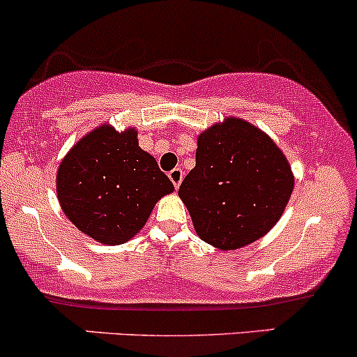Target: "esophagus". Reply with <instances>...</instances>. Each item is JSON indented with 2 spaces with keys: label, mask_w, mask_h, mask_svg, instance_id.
<instances>
[{
  "label": "esophagus",
  "mask_w": 357,
  "mask_h": 357,
  "mask_svg": "<svg viewBox=\"0 0 357 357\" xmlns=\"http://www.w3.org/2000/svg\"><path fill=\"white\" fill-rule=\"evenodd\" d=\"M168 177H170L172 183H174L175 189H178L180 183H182V180H183V172H182V168H174V170H172L170 174H168Z\"/></svg>",
  "instance_id": "34e87169"
}]
</instances>
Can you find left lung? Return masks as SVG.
Masks as SVG:
<instances>
[{
    "instance_id": "8db88e82",
    "label": "left lung",
    "mask_w": 357,
    "mask_h": 357,
    "mask_svg": "<svg viewBox=\"0 0 357 357\" xmlns=\"http://www.w3.org/2000/svg\"><path fill=\"white\" fill-rule=\"evenodd\" d=\"M294 175L280 148L243 119L229 118L197 139L195 167L178 195L195 231L219 250H238L282 218Z\"/></svg>"
}]
</instances>
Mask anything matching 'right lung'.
Listing matches in <instances>:
<instances>
[{
    "mask_svg": "<svg viewBox=\"0 0 357 357\" xmlns=\"http://www.w3.org/2000/svg\"><path fill=\"white\" fill-rule=\"evenodd\" d=\"M174 183L138 146L136 131L101 126L60 163L57 195L75 227L104 244H121L145 226L155 202Z\"/></svg>",
    "mask_w": 357,
    "mask_h": 357,
    "instance_id": "right-lung-1",
    "label": "right lung"
}]
</instances>
